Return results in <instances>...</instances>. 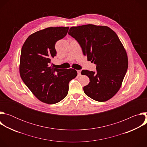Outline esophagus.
<instances>
[{
    "label": "esophagus",
    "instance_id": "1",
    "mask_svg": "<svg viewBox=\"0 0 147 147\" xmlns=\"http://www.w3.org/2000/svg\"><path fill=\"white\" fill-rule=\"evenodd\" d=\"M77 73H78V76H81V70H77Z\"/></svg>",
    "mask_w": 147,
    "mask_h": 147
}]
</instances>
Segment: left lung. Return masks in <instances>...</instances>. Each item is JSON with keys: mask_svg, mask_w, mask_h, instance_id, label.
I'll return each instance as SVG.
<instances>
[{"mask_svg": "<svg viewBox=\"0 0 147 147\" xmlns=\"http://www.w3.org/2000/svg\"><path fill=\"white\" fill-rule=\"evenodd\" d=\"M68 34L77 41L88 60L96 65V71H81L90 81L84 92L98 102L109 100L119 90L128 68L127 55L118 36L108 27L93 24L72 27Z\"/></svg>", "mask_w": 147, "mask_h": 147, "instance_id": "1", "label": "left lung"}]
</instances>
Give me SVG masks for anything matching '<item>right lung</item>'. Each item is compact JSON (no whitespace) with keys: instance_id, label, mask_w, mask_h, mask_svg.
<instances>
[{"instance_id":"right-lung-1","label":"right lung","mask_w":147,"mask_h":147,"mask_svg":"<svg viewBox=\"0 0 147 147\" xmlns=\"http://www.w3.org/2000/svg\"><path fill=\"white\" fill-rule=\"evenodd\" d=\"M69 27H49L30 35L23 45L20 56V76L26 86L40 101L57 103L68 94L69 83L77 72L73 69L52 67L56 55L55 44L67 34Z\"/></svg>"}]
</instances>
